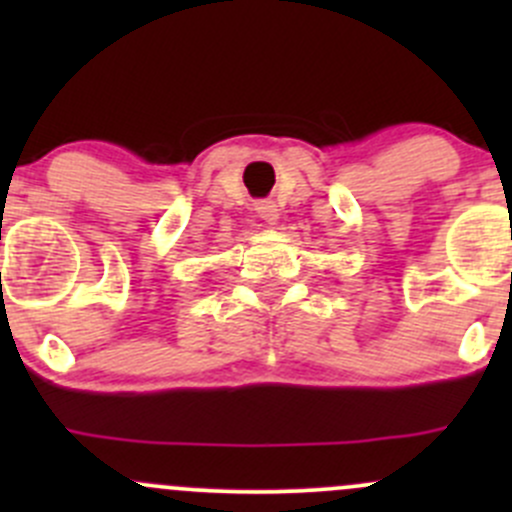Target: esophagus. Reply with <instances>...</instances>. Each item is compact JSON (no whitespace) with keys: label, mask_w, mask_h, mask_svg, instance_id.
Listing matches in <instances>:
<instances>
[{"label":"esophagus","mask_w":512,"mask_h":512,"mask_svg":"<svg viewBox=\"0 0 512 512\" xmlns=\"http://www.w3.org/2000/svg\"><path fill=\"white\" fill-rule=\"evenodd\" d=\"M255 210H257V215H260V218L265 220V223L277 225V220H280V205H277L272 198L257 200Z\"/></svg>","instance_id":"esophagus-1"}]
</instances>
